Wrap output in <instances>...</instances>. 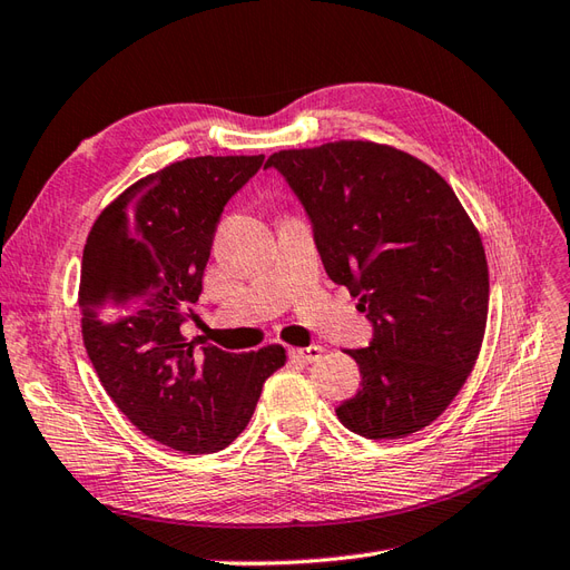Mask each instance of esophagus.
<instances>
[{
	"instance_id": "obj_1",
	"label": "esophagus",
	"mask_w": 570,
	"mask_h": 570,
	"mask_svg": "<svg viewBox=\"0 0 570 570\" xmlns=\"http://www.w3.org/2000/svg\"><path fill=\"white\" fill-rule=\"evenodd\" d=\"M321 354H323V347L321 345H311V347H301V350H294V356L296 360H301V362H317L321 360Z\"/></svg>"
}]
</instances>
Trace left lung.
<instances>
[{"label": "left lung", "mask_w": 570, "mask_h": 570, "mask_svg": "<svg viewBox=\"0 0 570 570\" xmlns=\"http://www.w3.org/2000/svg\"><path fill=\"white\" fill-rule=\"evenodd\" d=\"M276 167L313 223L335 284L360 298L374 340L347 354L362 389L335 413L368 440H401L456 399L483 345L488 262L444 177L393 145L335 140L279 150Z\"/></svg>", "instance_id": "obj_1"}]
</instances>
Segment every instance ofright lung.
I'll return each mask as SVG.
<instances>
[{
    "label": "right lung",
    "instance_id": "add662e5",
    "mask_svg": "<svg viewBox=\"0 0 570 570\" xmlns=\"http://www.w3.org/2000/svg\"><path fill=\"white\" fill-rule=\"evenodd\" d=\"M262 163L264 155L171 163L118 194L87 235L77 303L89 360L118 410L177 452L228 446L264 381L286 364L282 345L235 354L181 335V308L202 294L223 206Z\"/></svg>",
    "mask_w": 570,
    "mask_h": 570
}]
</instances>
